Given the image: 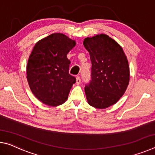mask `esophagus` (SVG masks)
<instances>
[{"label": "esophagus", "instance_id": "obj_1", "mask_svg": "<svg viewBox=\"0 0 155 155\" xmlns=\"http://www.w3.org/2000/svg\"><path fill=\"white\" fill-rule=\"evenodd\" d=\"M80 83H81V77H77V85H79Z\"/></svg>", "mask_w": 155, "mask_h": 155}]
</instances>
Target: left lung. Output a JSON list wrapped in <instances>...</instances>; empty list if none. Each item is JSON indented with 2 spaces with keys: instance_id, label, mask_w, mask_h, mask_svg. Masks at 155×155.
<instances>
[{
  "instance_id": "left-lung-1",
  "label": "left lung",
  "mask_w": 155,
  "mask_h": 155,
  "mask_svg": "<svg viewBox=\"0 0 155 155\" xmlns=\"http://www.w3.org/2000/svg\"><path fill=\"white\" fill-rule=\"evenodd\" d=\"M83 45L91 62V80L85 87L88 104L106 109L116 103L128 87L127 58L122 47L105 34L85 38Z\"/></svg>"
}]
</instances>
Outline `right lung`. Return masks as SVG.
<instances>
[{"label": "right lung", "mask_w": 155, "mask_h": 155, "mask_svg": "<svg viewBox=\"0 0 155 155\" xmlns=\"http://www.w3.org/2000/svg\"><path fill=\"white\" fill-rule=\"evenodd\" d=\"M76 45L62 33H53L37 42L29 56L27 78L32 93L41 103L55 107L64 103L76 78L69 74L67 54Z\"/></svg>", "instance_id": "1"}]
</instances>
